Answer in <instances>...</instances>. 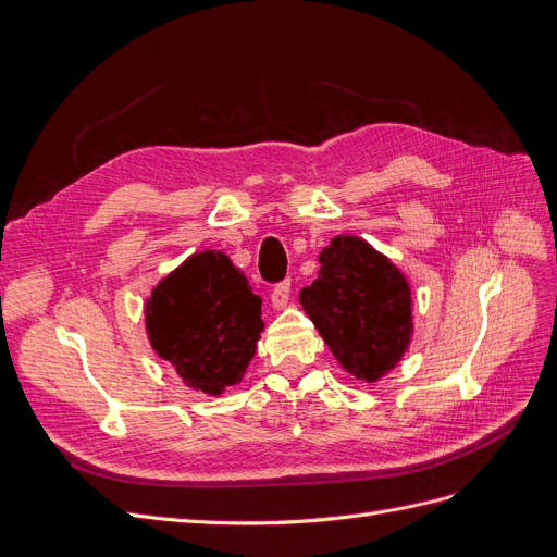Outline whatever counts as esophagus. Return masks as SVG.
I'll return each mask as SVG.
<instances>
[{"instance_id":"1","label":"esophagus","mask_w":557,"mask_h":557,"mask_svg":"<svg viewBox=\"0 0 557 557\" xmlns=\"http://www.w3.org/2000/svg\"><path fill=\"white\" fill-rule=\"evenodd\" d=\"M288 301H290V281H283L272 290V309L283 311L288 307Z\"/></svg>"}]
</instances>
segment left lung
Segmentation results:
<instances>
[{
  "label": "left lung",
  "instance_id": "left-lung-1",
  "mask_svg": "<svg viewBox=\"0 0 557 557\" xmlns=\"http://www.w3.org/2000/svg\"><path fill=\"white\" fill-rule=\"evenodd\" d=\"M318 262V278L299 290L301 309L350 376L381 381L413 336L407 276L391 258L352 234H336L320 250Z\"/></svg>",
  "mask_w": 557,
  "mask_h": 557
}]
</instances>
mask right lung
<instances>
[{
  "label": "right lung",
  "mask_w": 557,
  "mask_h": 557,
  "mask_svg": "<svg viewBox=\"0 0 557 557\" xmlns=\"http://www.w3.org/2000/svg\"><path fill=\"white\" fill-rule=\"evenodd\" d=\"M153 350L211 397L242 383L264 330L262 299L223 250H199L153 285L144 305Z\"/></svg>",
  "instance_id": "1"
}]
</instances>
